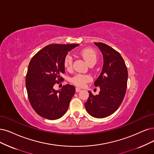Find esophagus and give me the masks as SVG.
I'll use <instances>...</instances> for the list:
<instances>
[{"mask_svg":"<svg viewBox=\"0 0 154 154\" xmlns=\"http://www.w3.org/2000/svg\"><path fill=\"white\" fill-rule=\"evenodd\" d=\"M75 91H76L77 93H79V92L81 91V89L80 88H75Z\"/></svg>","mask_w":154,"mask_h":154,"instance_id":"obj_1","label":"esophagus"}]
</instances>
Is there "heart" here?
<instances>
[{"label": "heart", "instance_id": "1", "mask_svg": "<svg viewBox=\"0 0 154 154\" xmlns=\"http://www.w3.org/2000/svg\"><path fill=\"white\" fill-rule=\"evenodd\" d=\"M79 54L88 63L91 65L96 64L98 60V56L95 51L91 49L85 48L82 49ZM73 59L70 55H66L63 61L64 67L66 70H70L72 67ZM92 80V77L86 74L77 73L72 78V82L79 87L84 86L86 83Z\"/></svg>", "mask_w": 154, "mask_h": 154}]
</instances>
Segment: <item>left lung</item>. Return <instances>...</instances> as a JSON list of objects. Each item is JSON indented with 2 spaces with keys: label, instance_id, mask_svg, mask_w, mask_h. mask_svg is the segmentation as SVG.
Masks as SVG:
<instances>
[{
  "label": "left lung",
  "instance_id": "8db88e82",
  "mask_svg": "<svg viewBox=\"0 0 154 154\" xmlns=\"http://www.w3.org/2000/svg\"><path fill=\"white\" fill-rule=\"evenodd\" d=\"M94 44L103 56L102 71L94 82L100 91L95 96L89 91V98L84 105L89 115L104 118L114 113L121 105L126 91L128 73L120 53L105 44Z\"/></svg>",
  "mask_w": 154,
  "mask_h": 154
}]
</instances>
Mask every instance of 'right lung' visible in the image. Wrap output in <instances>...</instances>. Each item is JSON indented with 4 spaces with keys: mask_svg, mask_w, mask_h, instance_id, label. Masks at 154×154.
I'll use <instances>...</instances> for the list:
<instances>
[{
    "mask_svg": "<svg viewBox=\"0 0 154 154\" xmlns=\"http://www.w3.org/2000/svg\"><path fill=\"white\" fill-rule=\"evenodd\" d=\"M79 44L47 45L33 56L26 75L28 100L38 115L49 120H56L63 116L75 94L73 86L66 84L60 91L53 87L63 79L65 73L63 61L70 51Z\"/></svg>",
    "mask_w": 154,
    "mask_h": 154,
    "instance_id": "add662e5",
    "label": "right lung"
}]
</instances>
